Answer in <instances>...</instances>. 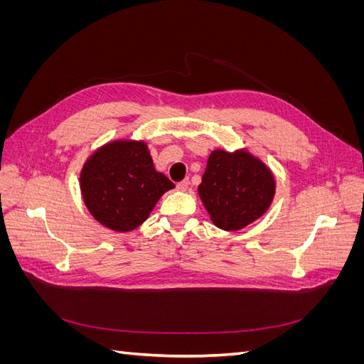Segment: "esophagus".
<instances>
[{
    "instance_id": "obj_1",
    "label": "esophagus",
    "mask_w": 364,
    "mask_h": 364,
    "mask_svg": "<svg viewBox=\"0 0 364 364\" xmlns=\"http://www.w3.org/2000/svg\"><path fill=\"white\" fill-rule=\"evenodd\" d=\"M188 185H190V181L188 179H183L182 182H179L176 186H178L179 191H186V190H188Z\"/></svg>"
}]
</instances>
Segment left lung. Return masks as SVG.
<instances>
[{
	"label": "left lung",
	"mask_w": 364,
	"mask_h": 364,
	"mask_svg": "<svg viewBox=\"0 0 364 364\" xmlns=\"http://www.w3.org/2000/svg\"><path fill=\"white\" fill-rule=\"evenodd\" d=\"M199 194L218 228L238 230L267 211L274 196V181L272 173L247 153L215 150L208 159Z\"/></svg>",
	"instance_id": "1"
}]
</instances>
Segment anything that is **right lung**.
<instances>
[{
  "instance_id": "obj_1",
  "label": "right lung",
  "mask_w": 364,
  "mask_h": 364,
  "mask_svg": "<svg viewBox=\"0 0 364 364\" xmlns=\"http://www.w3.org/2000/svg\"><path fill=\"white\" fill-rule=\"evenodd\" d=\"M90 213L109 229L134 230L144 223L174 183L158 173L144 142L118 141L87 159L80 176Z\"/></svg>"
}]
</instances>
